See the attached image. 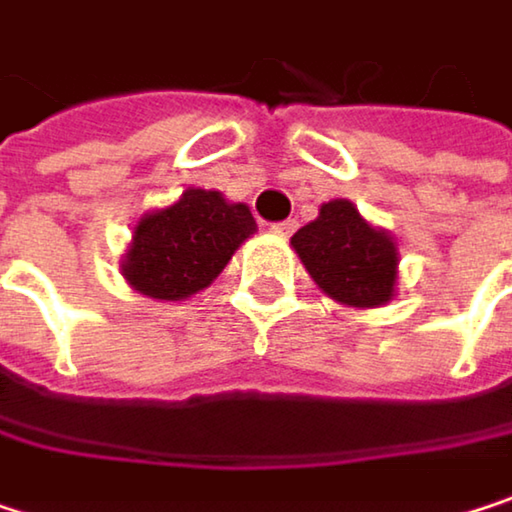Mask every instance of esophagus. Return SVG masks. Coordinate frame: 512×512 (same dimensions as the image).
<instances>
[{
  "label": "esophagus",
  "mask_w": 512,
  "mask_h": 512,
  "mask_svg": "<svg viewBox=\"0 0 512 512\" xmlns=\"http://www.w3.org/2000/svg\"><path fill=\"white\" fill-rule=\"evenodd\" d=\"M296 231V219H284V222H275L272 225V234L275 237H290Z\"/></svg>",
  "instance_id": "34e87169"
}]
</instances>
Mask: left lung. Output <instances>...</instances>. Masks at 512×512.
<instances>
[{
	"label": "left lung",
	"mask_w": 512,
	"mask_h": 512,
	"mask_svg": "<svg viewBox=\"0 0 512 512\" xmlns=\"http://www.w3.org/2000/svg\"><path fill=\"white\" fill-rule=\"evenodd\" d=\"M311 278L332 299L376 308L394 296L397 249L385 231L370 228L350 201H329L320 216L290 240Z\"/></svg>",
	"instance_id": "8db88e82"
}]
</instances>
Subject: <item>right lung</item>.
I'll use <instances>...</instances> for the list:
<instances>
[{"instance_id":"add662e5","label":"right lung","mask_w":512,"mask_h":512,"mask_svg":"<svg viewBox=\"0 0 512 512\" xmlns=\"http://www.w3.org/2000/svg\"><path fill=\"white\" fill-rule=\"evenodd\" d=\"M249 234H255V219L246 204L186 189L177 204L148 213L136 225L124 278L151 299H186L225 269Z\"/></svg>"}]
</instances>
